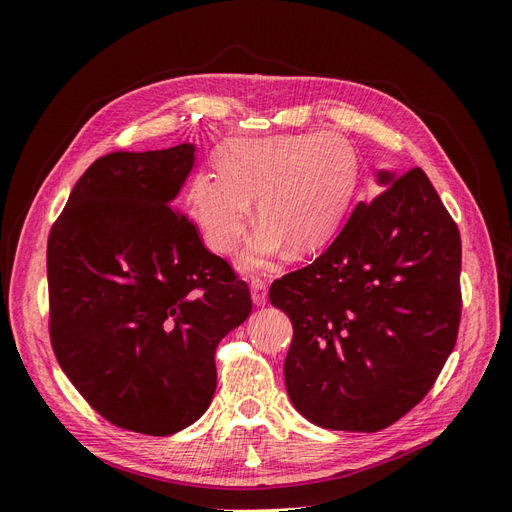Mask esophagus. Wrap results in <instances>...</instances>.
<instances>
[{"instance_id": "34e87169", "label": "esophagus", "mask_w": 512, "mask_h": 512, "mask_svg": "<svg viewBox=\"0 0 512 512\" xmlns=\"http://www.w3.org/2000/svg\"><path fill=\"white\" fill-rule=\"evenodd\" d=\"M267 288H269V284L262 280V277H254V280L250 282L254 305H265L267 303Z\"/></svg>"}]
</instances>
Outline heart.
Wrapping results in <instances>:
<instances>
[{
    "label": "heart",
    "mask_w": 512,
    "mask_h": 512,
    "mask_svg": "<svg viewBox=\"0 0 512 512\" xmlns=\"http://www.w3.org/2000/svg\"><path fill=\"white\" fill-rule=\"evenodd\" d=\"M220 175L190 181V213L205 243L230 254L252 222L265 224L243 252L245 269H265L282 252L305 254L333 237L359 183V156L339 134L235 138L218 151Z\"/></svg>",
    "instance_id": "1"
}]
</instances>
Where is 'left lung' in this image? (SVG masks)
Instances as JSON below:
<instances>
[{"label": "left lung", "instance_id": "obj_1", "mask_svg": "<svg viewBox=\"0 0 512 512\" xmlns=\"http://www.w3.org/2000/svg\"><path fill=\"white\" fill-rule=\"evenodd\" d=\"M312 265L275 280L288 314L284 378L307 421L378 431L421 401L453 352L461 318V237L421 168L380 170Z\"/></svg>", "mask_w": 512, "mask_h": 512}]
</instances>
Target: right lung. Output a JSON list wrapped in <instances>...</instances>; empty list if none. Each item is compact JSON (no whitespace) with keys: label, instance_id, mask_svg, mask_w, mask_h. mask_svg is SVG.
Instances as JSON below:
<instances>
[{"label":"right lung","instance_id":"obj_1","mask_svg":"<svg viewBox=\"0 0 512 512\" xmlns=\"http://www.w3.org/2000/svg\"><path fill=\"white\" fill-rule=\"evenodd\" d=\"M194 145L113 151L76 181L46 247L59 367L121 429L170 436L209 408L215 348L250 288L173 207Z\"/></svg>","mask_w":512,"mask_h":512}]
</instances>
